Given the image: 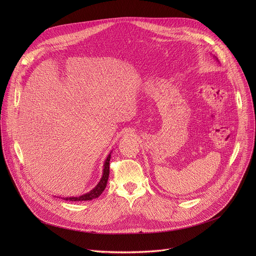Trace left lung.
I'll return each instance as SVG.
<instances>
[{"mask_svg":"<svg viewBox=\"0 0 256 256\" xmlns=\"http://www.w3.org/2000/svg\"><path fill=\"white\" fill-rule=\"evenodd\" d=\"M216 60H218V58H216Z\"/></svg>","mask_w":256,"mask_h":256,"instance_id":"left-lung-1","label":"left lung"}]
</instances>
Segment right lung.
I'll return each mask as SVG.
<instances>
[{"label": "right lung", "instance_id": "add662e5", "mask_svg": "<svg viewBox=\"0 0 256 256\" xmlns=\"http://www.w3.org/2000/svg\"><path fill=\"white\" fill-rule=\"evenodd\" d=\"M110 157H112V152L108 154V156L106 157V160L104 162L103 165V173H102V177L100 179V181L98 182V184L89 192L82 194L80 196H70V198H64L62 200H70V202H83V200H91L93 198H98L103 190L106 188L107 184V180H108V176H109V161H110Z\"/></svg>", "mask_w": 256, "mask_h": 256}]
</instances>
